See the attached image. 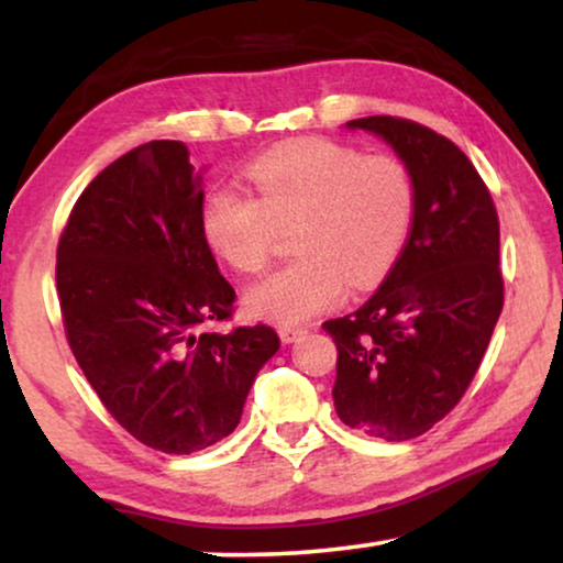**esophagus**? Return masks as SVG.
Listing matches in <instances>:
<instances>
[{
    "label": "esophagus",
    "instance_id": "34e87169",
    "mask_svg": "<svg viewBox=\"0 0 563 563\" xmlns=\"http://www.w3.org/2000/svg\"><path fill=\"white\" fill-rule=\"evenodd\" d=\"M307 333L305 328H299V325H282L279 328V338L284 343H295V341H299V338H302Z\"/></svg>",
    "mask_w": 563,
    "mask_h": 563
}]
</instances>
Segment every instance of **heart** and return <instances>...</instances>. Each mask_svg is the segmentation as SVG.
Returning <instances> with one entry per match:
<instances>
[{"instance_id":"b5f03b06","label":"heart","mask_w":563,"mask_h":563,"mask_svg":"<svg viewBox=\"0 0 563 563\" xmlns=\"http://www.w3.org/2000/svg\"><path fill=\"white\" fill-rule=\"evenodd\" d=\"M256 197L238 187L205 195L210 249L245 274L272 264L279 228L295 225L299 258L245 291L253 318L295 325L338 305L345 284L366 289L397 264L415 220L405 164L333 141H291L249 164Z\"/></svg>"}]
</instances>
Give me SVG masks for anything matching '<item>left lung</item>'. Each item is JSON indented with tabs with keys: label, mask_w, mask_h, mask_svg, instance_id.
Here are the masks:
<instances>
[{
	"label": "left lung",
	"mask_w": 563,
	"mask_h": 563,
	"mask_svg": "<svg viewBox=\"0 0 563 563\" xmlns=\"http://www.w3.org/2000/svg\"><path fill=\"white\" fill-rule=\"evenodd\" d=\"M382 137L415 184V220L368 302L322 322L338 345L335 412L382 441H410L449 415L503 312L499 220L489 189L449 137L412 120L345 122Z\"/></svg>",
	"instance_id": "obj_1"
}]
</instances>
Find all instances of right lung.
Returning <instances> with one entry per match:
<instances>
[{
    "instance_id": "obj_1",
    "label": "right lung",
    "mask_w": 563,
    "mask_h": 563,
    "mask_svg": "<svg viewBox=\"0 0 563 563\" xmlns=\"http://www.w3.org/2000/svg\"><path fill=\"white\" fill-rule=\"evenodd\" d=\"M202 172L181 141L137 145L74 205L56 253L68 345L84 376L137 441L195 453L241 422L268 325L210 333L235 291L202 233Z\"/></svg>"
}]
</instances>
